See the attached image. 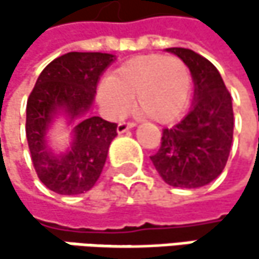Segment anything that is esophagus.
Returning a JSON list of instances; mask_svg holds the SVG:
<instances>
[{"mask_svg":"<svg viewBox=\"0 0 259 259\" xmlns=\"http://www.w3.org/2000/svg\"><path fill=\"white\" fill-rule=\"evenodd\" d=\"M132 127H135V123L133 121H123V123H120L118 124V127H117V132L118 133H124V132H127Z\"/></svg>","mask_w":259,"mask_h":259,"instance_id":"obj_1","label":"esophagus"}]
</instances>
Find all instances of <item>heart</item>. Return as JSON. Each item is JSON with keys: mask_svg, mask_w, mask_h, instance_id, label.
I'll return each mask as SVG.
<instances>
[{"mask_svg": "<svg viewBox=\"0 0 259 259\" xmlns=\"http://www.w3.org/2000/svg\"><path fill=\"white\" fill-rule=\"evenodd\" d=\"M192 90L189 66L176 55L151 54L126 61L114 75L102 79L99 99L105 111L118 118L136 94L138 108L159 123L179 118Z\"/></svg>", "mask_w": 259, "mask_h": 259, "instance_id": "heart-1", "label": "heart"}]
</instances>
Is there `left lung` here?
<instances>
[{
    "label": "left lung",
    "instance_id": "1",
    "mask_svg": "<svg viewBox=\"0 0 259 259\" xmlns=\"http://www.w3.org/2000/svg\"><path fill=\"white\" fill-rule=\"evenodd\" d=\"M189 66L195 82L193 106L171 129L162 130L160 147L150 156L156 171L174 187L195 189L218 179L233 144V100L218 69L202 55L169 48Z\"/></svg>",
    "mask_w": 259,
    "mask_h": 259
}]
</instances>
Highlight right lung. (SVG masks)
<instances>
[{"instance_id":"1","label":"right lung","mask_w":259,"mask_h":259,"mask_svg":"<svg viewBox=\"0 0 259 259\" xmlns=\"http://www.w3.org/2000/svg\"><path fill=\"white\" fill-rule=\"evenodd\" d=\"M114 55L69 52L51 61L26 102L25 132L37 177L55 193L79 195L99 180L108 150L117 136V124L100 117H87L75 127L72 150L54 156L45 141L54 114L64 108L70 118L85 114L94 99L97 82Z\"/></svg>"}]
</instances>
